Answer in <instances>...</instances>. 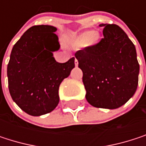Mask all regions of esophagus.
<instances>
[{"instance_id": "34e87169", "label": "esophagus", "mask_w": 146, "mask_h": 146, "mask_svg": "<svg viewBox=\"0 0 146 146\" xmlns=\"http://www.w3.org/2000/svg\"><path fill=\"white\" fill-rule=\"evenodd\" d=\"M74 63H75V66H76V67H78V60H77V59H75Z\"/></svg>"}]
</instances>
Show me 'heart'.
Listing matches in <instances>:
<instances>
[{
  "mask_svg": "<svg viewBox=\"0 0 146 146\" xmlns=\"http://www.w3.org/2000/svg\"><path fill=\"white\" fill-rule=\"evenodd\" d=\"M96 35L95 31H86L83 34H81L80 35H78L76 40H75V42L76 44H78V45H81V46H85L89 43H91V44H95L98 41V36H95ZM92 42H90V41Z\"/></svg>",
  "mask_w": 146,
  "mask_h": 146,
  "instance_id": "b5f03b06",
  "label": "heart"
}]
</instances>
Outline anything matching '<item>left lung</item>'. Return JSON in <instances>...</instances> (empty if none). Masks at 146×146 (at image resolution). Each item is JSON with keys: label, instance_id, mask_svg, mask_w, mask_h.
Masks as SVG:
<instances>
[{"label": "left lung", "instance_id": "8db88e82", "mask_svg": "<svg viewBox=\"0 0 146 146\" xmlns=\"http://www.w3.org/2000/svg\"><path fill=\"white\" fill-rule=\"evenodd\" d=\"M104 38L75 53L83 72L85 98L98 108L117 109L134 95L139 81L137 53L126 33L116 24L102 23Z\"/></svg>", "mask_w": 146, "mask_h": 146}]
</instances>
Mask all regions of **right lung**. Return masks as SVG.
Segmentation results:
<instances>
[{
	"mask_svg": "<svg viewBox=\"0 0 146 146\" xmlns=\"http://www.w3.org/2000/svg\"><path fill=\"white\" fill-rule=\"evenodd\" d=\"M57 29L50 25L29 28L14 44L7 65L8 88L13 102L26 113L38 117L59 103V86L73 68L74 57L59 63L53 52L60 49Z\"/></svg>",
	"mask_w": 146,
	"mask_h": 146,
	"instance_id": "right-lung-1",
	"label": "right lung"
}]
</instances>
